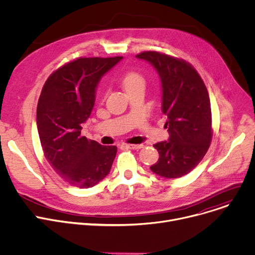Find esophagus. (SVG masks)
Segmentation results:
<instances>
[{"mask_svg": "<svg viewBox=\"0 0 255 255\" xmlns=\"http://www.w3.org/2000/svg\"><path fill=\"white\" fill-rule=\"evenodd\" d=\"M123 147L129 148V149H141L144 147L143 144H124Z\"/></svg>", "mask_w": 255, "mask_h": 255, "instance_id": "esophagus-1", "label": "esophagus"}]
</instances>
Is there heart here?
<instances>
[{"mask_svg":"<svg viewBox=\"0 0 255 255\" xmlns=\"http://www.w3.org/2000/svg\"><path fill=\"white\" fill-rule=\"evenodd\" d=\"M139 81H143V79H142L140 75L136 72H129L128 74L126 75V77L124 79V85L126 87V86L131 85L133 83H137Z\"/></svg>","mask_w":255,"mask_h":255,"instance_id":"obj_1","label":"heart"}]
</instances>
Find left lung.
I'll return each mask as SVG.
<instances>
[{
  "label": "left lung",
  "mask_w": 255,
  "mask_h": 255,
  "mask_svg": "<svg viewBox=\"0 0 255 255\" xmlns=\"http://www.w3.org/2000/svg\"><path fill=\"white\" fill-rule=\"evenodd\" d=\"M150 64L161 83V111L168 117V141L154 144L159 158L150 170L164 178L182 177L196 168L212 139L211 105L199 73L183 59L156 51L136 55Z\"/></svg>",
  "instance_id": "obj_1"
}]
</instances>
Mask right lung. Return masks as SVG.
Wrapping results in <instances>:
<instances>
[{"instance_id":"1","label":"right lung","mask_w":255,"mask_h":255,"mask_svg":"<svg viewBox=\"0 0 255 255\" xmlns=\"http://www.w3.org/2000/svg\"><path fill=\"white\" fill-rule=\"evenodd\" d=\"M123 59L80 57L53 72L37 106V128L43 152L66 182L79 188L98 184L116 156V146H103L81 134L91 116L101 78Z\"/></svg>"}]
</instances>
